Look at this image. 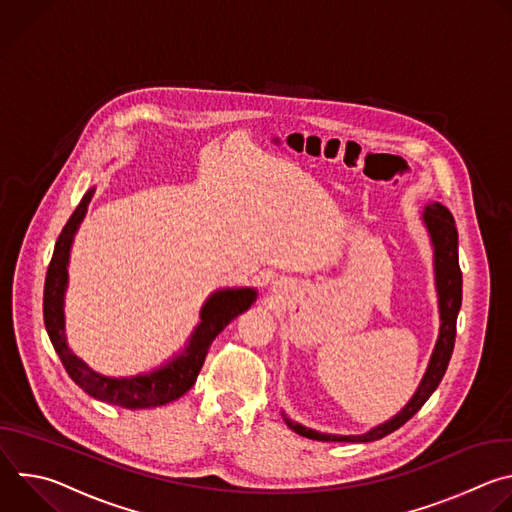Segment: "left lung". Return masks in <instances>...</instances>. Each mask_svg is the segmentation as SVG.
I'll return each mask as SVG.
<instances>
[{
  "instance_id": "left-lung-1",
  "label": "left lung",
  "mask_w": 512,
  "mask_h": 512,
  "mask_svg": "<svg viewBox=\"0 0 512 512\" xmlns=\"http://www.w3.org/2000/svg\"><path fill=\"white\" fill-rule=\"evenodd\" d=\"M423 225L431 237L433 245V273H435V289H437V304H440V336H437L433 354L429 358L427 371L411 397V401L389 421L373 427L367 433L360 435H332V433H320L316 429L304 427L296 421H291L285 413L283 419L289 429L296 433L310 437L316 442H352V444H364V442H375L381 437L393 433L403 423H407L431 397V393L442 383L446 369L450 364L454 342H456V320L462 306V271L458 261V229L454 223L452 212L440 204L433 202L423 208Z\"/></svg>"
}]
</instances>
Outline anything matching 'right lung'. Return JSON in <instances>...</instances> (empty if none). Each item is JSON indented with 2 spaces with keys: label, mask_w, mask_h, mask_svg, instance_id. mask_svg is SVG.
<instances>
[{
  "label": "right lung",
  "mask_w": 512,
  "mask_h": 512,
  "mask_svg": "<svg viewBox=\"0 0 512 512\" xmlns=\"http://www.w3.org/2000/svg\"><path fill=\"white\" fill-rule=\"evenodd\" d=\"M95 194L91 188L77 210L70 214L58 241L54 245V253L46 271L44 283V324L50 336V342L60 356L68 377L75 381L85 393L91 397L111 403L123 409H152L176 401L182 397L194 383L202 369L206 352L212 340L221 334L231 320L239 314L247 312L251 304L257 300V291L251 287L239 289H218L206 300L200 310V324L192 332L186 348L168 360L164 367L154 369L152 373L137 377H105L93 371L87 362H83L75 352L68 348L64 334V291L68 285V257L72 239L83 218L87 214V206Z\"/></svg>",
  "instance_id": "1"
}]
</instances>
